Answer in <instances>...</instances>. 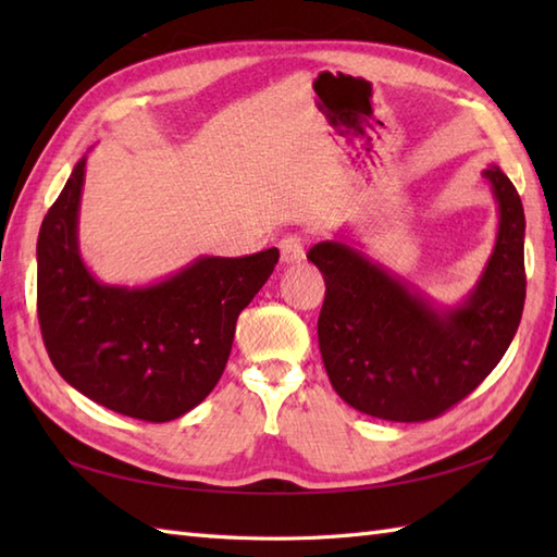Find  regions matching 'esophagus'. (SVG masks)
Wrapping results in <instances>:
<instances>
[{
  "label": "esophagus",
  "instance_id": "34e87169",
  "mask_svg": "<svg viewBox=\"0 0 557 557\" xmlns=\"http://www.w3.org/2000/svg\"><path fill=\"white\" fill-rule=\"evenodd\" d=\"M280 258L282 263H299V260L304 258V239L297 234H289L285 236V239L280 242Z\"/></svg>",
  "mask_w": 557,
  "mask_h": 557
}]
</instances>
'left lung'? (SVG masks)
<instances>
[{
    "label": "left lung",
    "mask_w": 557,
    "mask_h": 557,
    "mask_svg": "<svg viewBox=\"0 0 557 557\" xmlns=\"http://www.w3.org/2000/svg\"><path fill=\"white\" fill-rule=\"evenodd\" d=\"M483 176L498 203V236L479 282L441 306L345 239L315 244L325 301L318 347L335 393L369 417L429 421L481 385L522 321L524 208L498 164Z\"/></svg>",
    "instance_id": "8db88e82"
}]
</instances>
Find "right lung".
<instances>
[{"label":"right lung","mask_w":557,"mask_h":557,"mask_svg":"<svg viewBox=\"0 0 557 557\" xmlns=\"http://www.w3.org/2000/svg\"><path fill=\"white\" fill-rule=\"evenodd\" d=\"M83 180L86 158L38 236V321L47 354L71 387L102 407L152 423L180 419L218 385L236 318L272 275L280 251L200 256L146 287L104 285L78 248Z\"/></svg>","instance_id":"1"}]
</instances>
